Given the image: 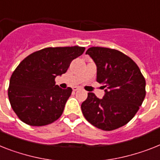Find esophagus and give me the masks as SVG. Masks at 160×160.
<instances>
[{
    "label": "esophagus",
    "mask_w": 160,
    "mask_h": 160,
    "mask_svg": "<svg viewBox=\"0 0 160 160\" xmlns=\"http://www.w3.org/2000/svg\"><path fill=\"white\" fill-rule=\"evenodd\" d=\"M80 89V87H79V86H75V87H73V90L74 91H77V90H79V89Z\"/></svg>",
    "instance_id": "34e87169"
}]
</instances>
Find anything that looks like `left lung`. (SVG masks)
Here are the masks:
<instances>
[{"instance_id": "obj_1", "label": "left lung", "mask_w": 160, "mask_h": 160, "mask_svg": "<svg viewBox=\"0 0 160 160\" xmlns=\"http://www.w3.org/2000/svg\"><path fill=\"white\" fill-rule=\"evenodd\" d=\"M86 54L97 66V82L104 84L99 99L93 93L81 104L83 115L98 129L112 131L128 123L145 97V80L136 62L116 49L92 47Z\"/></svg>"}]
</instances>
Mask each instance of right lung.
I'll list each match as a JSON object with an SVG mask.
<instances>
[{
  "mask_svg": "<svg viewBox=\"0 0 160 160\" xmlns=\"http://www.w3.org/2000/svg\"><path fill=\"white\" fill-rule=\"evenodd\" d=\"M84 47L46 48L26 57L11 75L8 97L18 118L29 126L42 127L62 116L72 89L56 85L55 78L67 72Z\"/></svg>",
  "mask_w": 160,
  "mask_h": 160,
  "instance_id": "add662e5",
  "label": "right lung"
}]
</instances>
